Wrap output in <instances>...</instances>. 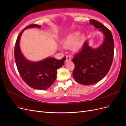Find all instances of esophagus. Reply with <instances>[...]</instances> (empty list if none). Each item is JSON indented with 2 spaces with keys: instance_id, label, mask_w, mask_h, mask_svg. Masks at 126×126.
I'll return each instance as SVG.
<instances>
[{
  "instance_id": "1",
  "label": "esophagus",
  "mask_w": 126,
  "mask_h": 126,
  "mask_svg": "<svg viewBox=\"0 0 126 126\" xmlns=\"http://www.w3.org/2000/svg\"><path fill=\"white\" fill-rule=\"evenodd\" d=\"M71 58L70 56H66V59L65 62H66V63L69 62H70V61H71Z\"/></svg>"
}]
</instances>
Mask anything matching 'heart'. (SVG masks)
<instances>
[{
  "label": "heart",
  "instance_id": "heart-1",
  "mask_svg": "<svg viewBox=\"0 0 126 126\" xmlns=\"http://www.w3.org/2000/svg\"><path fill=\"white\" fill-rule=\"evenodd\" d=\"M86 36L82 33L79 35V32L76 31L70 32L64 36L61 41L63 47H69L72 51L77 52L80 51L85 44Z\"/></svg>",
  "mask_w": 126,
  "mask_h": 126
}]
</instances>
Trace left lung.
Instances as JSON below:
<instances>
[{
    "label": "left lung",
    "instance_id": "1",
    "mask_svg": "<svg viewBox=\"0 0 126 126\" xmlns=\"http://www.w3.org/2000/svg\"><path fill=\"white\" fill-rule=\"evenodd\" d=\"M90 25L98 29L104 36L101 44L93 48L87 40L79 54L72 59L75 69L72 76L75 80L83 85L94 84L104 78L112 64L114 41L110 30L96 20L90 19Z\"/></svg>",
    "mask_w": 126,
    "mask_h": 126
}]
</instances>
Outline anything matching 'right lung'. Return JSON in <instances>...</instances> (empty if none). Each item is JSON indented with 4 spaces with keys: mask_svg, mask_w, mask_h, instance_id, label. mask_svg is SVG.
<instances>
[{
    "mask_svg": "<svg viewBox=\"0 0 126 126\" xmlns=\"http://www.w3.org/2000/svg\"><path fill=\"white\" fill-rule=\"evenodd\" d=\"M36 27L40 28L41 26L29 25L19 34L15 47V59L19 73L26 84L33 89L42 90L48 89L54 83L57 70L63 65L66 57L58 60L48 57L38 62L27 59L20 49V37L25 29Z\"/></svg>",
    "mask_w": 126,
    "mask_h": 126,
    "instance_id": "add662e5",
    "label": "right lung"
}]
</instances>
